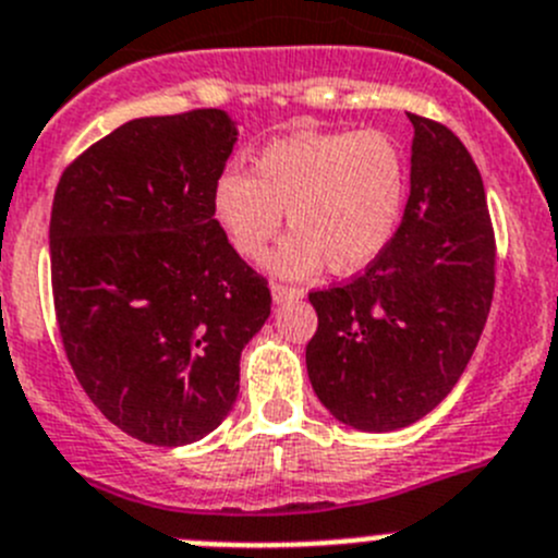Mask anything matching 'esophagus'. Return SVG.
<instances>
[{
	"mask_svg": "<svg viewBox=\"0 0 558 558\" xmlns=\"http://www.w3.org/2000/svg\"><path fill=\"white\" fill-rule=\"evenodd\" d=\"M303 296H305L303 289H294V286H283V283H272L275 305L291 303V300H303Z\"/></svg>",
	"mask_w": 558,
	"mask_h": 558,
	"instance_id": "esophagus-1",
	"label": "esophagus"
}]
</instances>
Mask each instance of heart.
<instances>
[{
  "label": "heart",
  "mask_w": 558,
  "mask_h": 558,
  "mask_svg": "<svg viewBox=\"0 0 558 558\" xmlns=\"http://www.w3.org/2000/svg\"><path fill=\"white\" fill-rule=\"evenodd\" d=\"M408 161L390 134L294 132L264 145L253 173L226 170L211 186V217L244 258H262L280 220L294 233L269 258L283 278H305L327 262L352 275L385 253L402 222Z\"/></svg>",
  "instance_id": "heart-1"
}]
</instances>
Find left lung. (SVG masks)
I'll return each instance as SVG.
<instances>
[{
    "label": "left lung",
    "instance_id": "1",
    "mask_svg": "<svg viewBox=\"0 0 558 558\" xmlns=\"http://www.w3.org/2000/svg\"><path fill=\"white\" fill-rule=\"evenodd\" d=\"M410 123L397 236L352 283L308 294L319 316L308 379L332 418L361 432L404 429L449 397L496 289V239L471 154L440 123Z\"/></svg>",
    "mask_w": 558,
    "mask_h": 558
}]
</instances>
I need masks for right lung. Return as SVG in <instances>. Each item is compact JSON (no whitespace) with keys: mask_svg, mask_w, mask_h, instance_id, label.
Wrapping results in <instances>:
<instances>
[{"mask_svg":"<svg viewBox=\"0 0 558 558\" xmlns=\"http://www.w3.org/2000/svg\"><path fill=\"white\" fill-rule=\"evenodd\" d=\"M239 140L222 109L137 118L65 168L51 203V289L90 402L154 446L226 421L239 357L269 319L267 280L211 217Z\"/></svg>","mask_w":558,"mask_h":558,"instance_id":"1","label":"right lung"}]
</instances>
